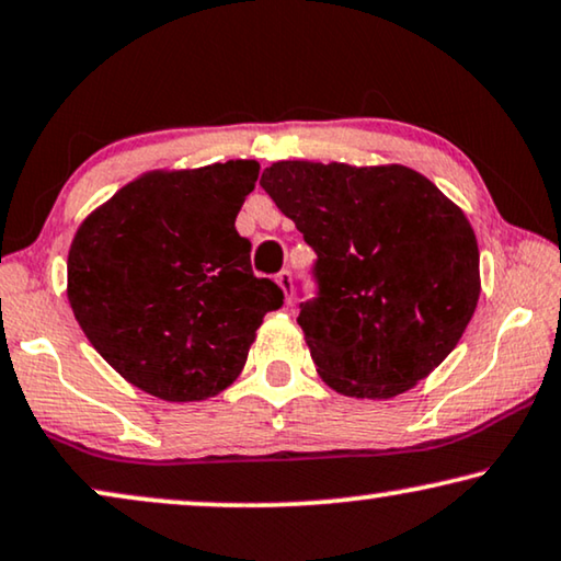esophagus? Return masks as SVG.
I'll return each mask as SVG.
<instances>
[{"instance_id":"esophagus-1","label":"esophagus","mask_w":561,"mask_h":561,"mask_svg":"<svg viewBox=\"0 0 561 561\" xmlns=\"http://www.w3.org/2000/svg\"><path fill=\"white\" fill-rule=\"evenodd\" d=\"M277 284H279V289L284 291V299H291V274L287 272V270H282L279 274H277Z\"/></svg>"}]
</instances>
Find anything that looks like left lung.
<instances>
[{
  "mask_svg": "<svg viewBox=\"0 0 561 561\" xmlns=\"http://www.w3.org/2000/svg\"><path fill=\"white\" fill-rule=\"evenodd\" d=\"M259 185L318 254L320 295L297 322L330 389L391 399L453 353L478 307L480 254L432 180L404 164L284 160Z\"/></svg>",
  "mask_w": 561,
  "mask_h": 561,
  "instance_id": "1",
  "label": "left lung"
}]
</instances>
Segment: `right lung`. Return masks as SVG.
<instances>
[{"instance_id": "add662e5", "label": "right lung", "mask_w": 561, "mask_h": 561, "mask_svg": "<svg viewBox=\"0 0 561 561\" xmlns=\"http://www.w3.org/2000/svg\"><path fill=\"white\" fill-rule=\"evenodd\" d=\"M259 162L154 170L83 220L68 251V302L116 374L164 401L236 381L284 291L251 272L236 231Z\"/></svg>"}]
</instances>
